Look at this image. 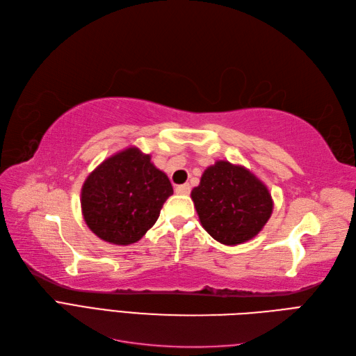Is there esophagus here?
Here are the masks:
<instances>
[{
  "instance_id": "1",
  "label": "esophagus",
  "mask_w": 356,
  "mask_h": 356,
  "mask_svg": "<svg viewBox=\"0 0 356 356\" xmlns=\"http://www.w3.org/2000/svg\"><path fill=\"white\" fill-rule=\"evenodd\" d=\"M176 193L189 195L191 193V186L188 185V183H185V185H179V186H176Z\"/></svg>"
}]
</instances>
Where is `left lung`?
I'll list each match as a JSON object with an SVG mask.
<instances>
[{
  "label": "left lung",
  "instance_id": "1",
  "mask_svg": "<svg viewBox=\"0 0 356 356\" xmlns=\"http://www.w3.org/2000/svg\"><path fill=\"white\" fill-rule=\"evenodd\" d=\"M191 198L202 227L225 245L253 239L273 210L265 183L245 167L229 161H217L205 170Z\"/></svg>",
  "mask_w": 356,
  "mask_h": 356
}]
</instances>
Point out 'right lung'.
<instances>
[{"instance_id": "1", "label": "right lung", "mask_w": 356, "mask_h": 356, "mask_svg": "<svg viewBox=\"0 0 356 356\" xmlns=\"http://www.w3.org/2000/svg\"><path fill=\"white\" fill-rule=\"evenodd\" d=\"M173 186L139 147H127L91 171L81 189L90 231L115 245L139 241L159 217Z\"/></svg>"}]
</instances>
